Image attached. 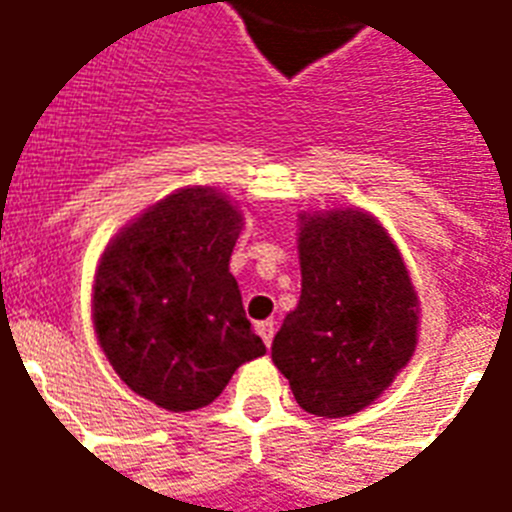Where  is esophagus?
Returning <instances> with one entry per match:
<instances>
[{
    "mask_svg": "<svg viewBox=\"0 0 512 512\" xmlns=\"http://www.w3.org/2000/svg\"><path fill=\"white\" fill-rule=\"evenodd\" d=\"M273 332H276V321L268 319L257 324V335L263 337V342L268 345V348H271V342H273Z\"/></svg>",
    "mask_w": 512,
    "mask_h": 512,
    "instance_id": "esophagus-1",
    "label": "esophagus"
}]
</instances>
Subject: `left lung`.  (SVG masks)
Masks as SVG:
<instances>
[{"label":"left lung","mask_w":512,"mask_h":512,"mask_svg":"<svg viewBox=\"0 0 512 512\" xmlns=\"http://www.w3.org/2000/svg\"><path fill=\"white\" fill-rule=\"evenodd\" d=\"M303 292L273 337V364L316 417L369 406L412 358L417 292L401 252L361 209L300 217Z\"/></svg>","instance_id":"obj_1"}]
</instances>
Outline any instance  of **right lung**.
I'll list each match as a JSON object with an SVG mask.
<instances>
[{
    "label": "right lung",
    "instance_id": "obj_1",
    "mask_svg": "<svg viewBox=\"0 0 512 512\" xmlns=\"http://www.w3.org/2000/svg\"><path fill=\"white\" fill-rule=\"evenodd\" d=\"M239 231V209L196 185L156 201L100 257L92 287L100 348L162 409L212 404L244 361L265 353L228 271Z\"/></svg>",
    "mask_w": 512,
    "mask_h": 512
}]
</instances>
